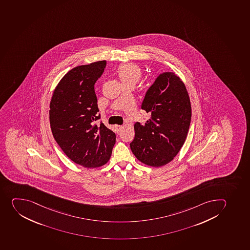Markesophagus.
Here are the masks:
<instances>
[{"instance_id": "esophagus-1", "label": "esophagus", "mask_w": 250, "mask_h": 250, "mask_svg": "<svg viewBox=\"0 0 250 250\" xmlns=\"http://www.w3.org/2000/svg\"><path fill=\"white\" fill-rule=\"evenodd\" d=\"M115 128H116V130H117V133H119L121 131H122V128H123V126L122 125H115Z\"/></svg>"}]
</instances>
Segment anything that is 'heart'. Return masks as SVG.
Returning a JSON list of instances; mask_svg holds the SVG:
<instances>
[{
	"label": "heart",
	"instance_id": "heart-1",
	"mask_svg": "<svg viewBox=\"0 0 250 250\" xmlns=\"http://www.w3.org/2000/svg\"><path fill=\"white\" fill-rule=\"evenodd\" d=\"M118 74L122 83L129 81L137 82L142 76V71L137 65L127 63L120 66Z\"/></svg>",
	"mask_w": 250,
	"mask_h": 250
}]
</instances>
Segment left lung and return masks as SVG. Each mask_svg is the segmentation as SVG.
I'll list each match as a JSON object with an SVG mask.
<instances>
[{"label": "left lung", "mask_w": 250, "mask_h": 250, "mask_svg": "<svg viewBox=\"0 0 250 250\" xmlns=\"http://www.w3.org/2000/svg\"><path fill=\"white\" fill-rule=\"evenodd\" d=\"M142 109L151 114L145 125L136 122L131 150L140 162L159 167L173 160L188 135L191 107L184 82L163 72L147 90Z\"/></svg>", "instance_id": "8db88e82"}]
</instances>
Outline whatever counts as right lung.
Listing matches in <instances>:
<instances>
[{
	"mask_svg": "<svg viewBox=\"0 0 250 250\" xmlns=\"http://www.w3.org/2000/svg\"><path fill=\"white\" fill-rule=\"evenodd\" d=\"M105 60L71 69L55 87L50 104L53 136L76 164L95 168L107 163L116 134L101 122L94 85L103 74Z\"/></svg>",
	"mask_w": 250,
	"mask_h": 250,
	"instance_id": "obj_1",
	"label": "right lung"
}]
</instances>
